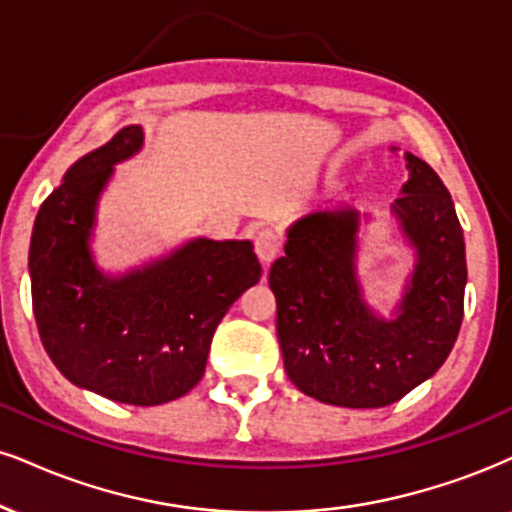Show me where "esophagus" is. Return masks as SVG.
<instances>
[{
	"mask_svg": "<svg viewBox=\"0 0 512 512\" xmlns=\"http://www.w3.org/2000/svg\"><path fill=\"white\" fill-rule=\"evenodd\" d=\"M256 256L261 258L263 266H268V263H273L277 254L282 251V235L273 227H263L261 232L256 235Z\"/></svg>",
	"mask_w": 512,
	"mask_h": 512,
	"instance_id": "obj_1",
	"label": "esophagus"
}]
</instances>
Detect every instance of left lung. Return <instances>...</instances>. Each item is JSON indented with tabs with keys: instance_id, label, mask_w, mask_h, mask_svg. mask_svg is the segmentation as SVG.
<instances>
[{
	"instance_id": "1",
	"label": "left lung",
	"mask_w": 512,
	"mask_h": 512,
	"mask_svg": "<svg viewBox=\"0 0 512 512\" xmlns=\"http://www.w3.org/2000/svg\"><path fill=\"white\" fill-rule=\"evenodd\" d=\"M410 178L394 213L418 249L399 318L380 320L356 282V211L311 213L270 268L285 370L313 399L382 408L432 377L463 323L465 239L449 189L430 163L406 154Z\"/></svg>"
}]
</instances>
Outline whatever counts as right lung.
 Wrapping results in <instances>:
<instances>
[{
	"instance_id": "add662e5",
	"label": "right lung",
	"mask_w": 512,
	"mask_h": 512,
	"mask_svg": "<svg viewBox=\"0 0 512 512\" xmlns=\"http://www.w3.org/2000/svg\"><path fill=\"white\" fill-rule=\"evenodd\" d=\"M125 125L68 168L37 211L30 287L40 339L78 387L130 406H161L204 377L213 332L239 294L261 280L251 242L194 239L123 277L94 268L90 230L113 163L142 147Z\"/></svg>"
}]
</instances>
